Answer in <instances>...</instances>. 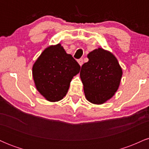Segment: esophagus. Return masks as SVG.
Here are the masks:
<instances>
[{
  "instance_id": "esophagus-1",
  "label": "esophagus",
  "mask_w": 149,
  "mask_h": 149,
  "mask_svg": "<svg viewBox=\"0 0 149 149\" xmlns=\"http://www.w3.org/2000/svg\"><path fill=\"white\" fill-rule=\"evenodd\" d=\"M78 64H80V66H81L82 65H83V59H79L78 60Z\"/></svg>"
}]
</instances>
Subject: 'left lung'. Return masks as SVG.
Here are the masks:
<instances>
[{
    "instance_id": "8db88e82",
    "label": "left lung",
    "mask_w": 149,
    "mask_h": 149,
    "mask_svg": "<svg viewBox=\"0 0 149 149\" xmlns=\"http://www.w3.org/2000/svg\"><path fill=\"white\" fill-rule=\"evenodd\" d=\"M88 57L80 73L85 95L92 103L103 104L117 91L122 69L113 54L102 48L90 52Z\"/></svg>"
}]
</instances>
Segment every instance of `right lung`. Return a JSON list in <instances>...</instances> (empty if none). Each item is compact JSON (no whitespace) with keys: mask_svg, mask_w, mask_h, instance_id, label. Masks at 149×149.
Instances as JSON below:
<instances>
[{"mask_svg":"<svg viewBox=\"0 0 149 149\" xmlns=\"http://www.w3.org/2000/svg\"><path fill=\"white\" fill-rule=\"evenodd\" d=\"M80 66L60 44L46 48L33 66V77L38 92L49 102L62 100Z\"/></svg>","mask_w":149,"mask_h":149,"instance_id":"obj_1","label":"right lung"}]
</instances>
